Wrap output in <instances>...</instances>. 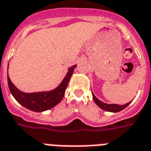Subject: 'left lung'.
I'll list each match as a JSON object with an SVG mask.
<instances>
[{
  "instance_id": "obj_1",
  "label": "left lung",
  "mask_w": 151,
  "mask_h": 151,
  "mask_svg": "<svg viewBox=\"0 0 151 151\" xmlns=\"http://www.w3.org/2000/svg\"><path fill=\"white\" fill-rule=\"evenodd\" d=\"M93 98V101L96 103V104L98 106L99 108H101L102 110H104V111H107L109 112H119L122 111L123 109H125L128 105H129L130 103L132 101H129V103L125 104L123 105H119V104H106L103 101H100L94 94L92 92Z\"/></svg>"
}]
</instances>
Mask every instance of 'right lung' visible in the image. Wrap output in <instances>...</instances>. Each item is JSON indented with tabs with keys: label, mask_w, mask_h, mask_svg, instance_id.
Here are the masks:
<instances>
[{
	"label": "right lung",
	"mask_w": 151,
	"mask_h": 151,
	"mask_svg": "<svg viewBox=\"0 0 151 151\" xmlns=\"http://www.w3.org/2000/svg\"><path fill=\"white\" fill-rule=\"evenodd\" d=\"M76 67V65L68 68V72L61 81V83L55 89L49 91H40V92L25 93L19 90L11 81L8 76V83L11 93L14 98L21 105L27 109L35 112H43L54 108L58 104L64 97L65 89L68 86L69 79L72 76L73 71Z\"/></svg>",
	"instance_id": "right-lung-1"
}]
</instances>
